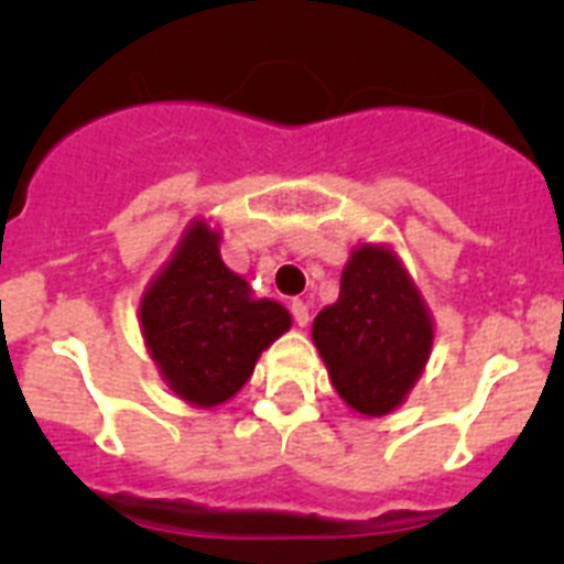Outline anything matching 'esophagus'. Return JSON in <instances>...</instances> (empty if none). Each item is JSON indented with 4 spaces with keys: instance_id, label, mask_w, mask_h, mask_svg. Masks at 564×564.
<instances>
[{
    "instance_id": "esophagus-1",
    "label": "esophagus",
    "mask_w": 564,
    "mask_h": 564,
    "mask_svg": "<svg viewBox=\"0 0 564 564\" xmlns=\"http://www.w3.org/2000/svg\"><path fill=\"white\" fill-rule=\"evenodd\" d=\"M291 313H293V322H296L299 327H307V322H311V307H307V302H302V299H293Z\"/></svg>"
}]
</instances>
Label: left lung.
Segmentation results:
<instances>
[{
	"label": "left lung",
	"mask_w": 564,
	"mask_h": 564,
	"mask_svg": "<svg viewBox=\"0 0 564 564\" xmlns=\"http://www.w3.org/2000/svg\"><path fill=\"white\" fill-rule=\"evenodd\" d=\"M432 318L410 273L381 246L352 251L336 305L313 322V344L350 410L381 417L401 406L432 350Z\"/></svg>",
	"instance_id": "obj_1"
}]
</instances>
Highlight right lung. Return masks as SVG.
<instances>
[{"instance_id": "right-lung-1", "label": "right lung", "mask_w": 564, "mask_h": 564, "mask_svg": "<svg viewBox=\"0 0 564 564\" xmlns=\"http://www.w3.org/2000/svg\"><path fill=\"white\" fill-rule=\"evenodd\" d=\"M291 327V313L253 299L220 257V234L192 223L141 299V330L172 392L217 406L242 390L253 364Z\"/></svg>"}]
</instances>
